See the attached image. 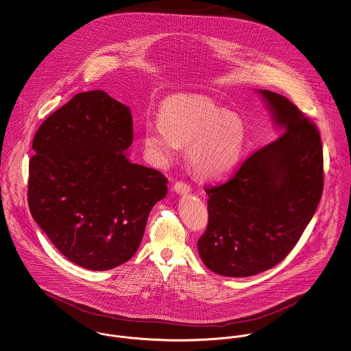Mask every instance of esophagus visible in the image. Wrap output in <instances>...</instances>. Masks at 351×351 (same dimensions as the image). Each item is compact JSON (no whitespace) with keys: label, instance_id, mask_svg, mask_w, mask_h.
<instances>
[{"label":"esophagus","instance_id":"obj_1","mask_svg":"<svg viewBox=\"0 0 351 351\" xmlns=\"http://www.w3.org/2000/svg\"><path fill=\"white\" fill-rule=\"evenodd\" d=\"M173 189H175V192H178L180 195H186V193H189V191H191V186H189V183H186V182H176L173 184Z\"/></svg>","mask_w":351,"mask_h":351}]
</instances>
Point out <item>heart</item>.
Here are the masks:
<instances>
[{
	"label": "heart",
	"instance_id": "heart-1",
	"mask_svg": "<svg viewBox=\"0 0 351 351\" xmlns=\"http://www.w3.org/2000/svg\"><path fill=\"white\" fill-rule=\"evenodd\" d=\"M144 145L160 165L171 162L186 145L191 169L203 179L231 173L242 159L245 127L242 119L204 97H173L164 103L159 120L143 124Z\"/></svg>",
	"mask_w": 351,
	"mask_h": 351
}]
</instances>
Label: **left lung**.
<instances>
[{"label": "left lung", "instance_id": "obj_1", "mask_svg": "<svg viewBox=\"0 0 351 351\" xmlns=\"http://www.w3.org/2000/svg\"><path fill=\"white\" fill-rule=\"evenodd\" d=\"M282 135L250 155L234 176L207 187L203 263L223 276H251L282 262L315 214L324 192L317 127L285 96L258 90Z\"/></svg>", "mask_w": 351, "mask_h": 351}]
</instances>
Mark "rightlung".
<instances>
[{
	"label": "right lung",
	"instance_id": "add662e5",
	"mask_svg": "<svg viewBox=\"0 0 351 351\" xmlns=\"http://www.w3.org/2000/svg\"><path fill=\"white\" fill-rule=\"evenodd\" d=\"M131 110L104 90L82 92L36 132L27 203L71 262L106 271L130 261L152 207L167 195L162 172L128 159Z\"/></svg>",
	"mask_w": 351,
	"mask_h": 351
}]
</instances>
